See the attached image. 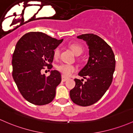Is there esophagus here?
Wrapping results in <instances>:
<instances>
[{
    "instance_id": "obj_1",
    "label": "esophagus",
    "mask_w": 133,
    "mask_h": 133,
    "mask_svg": "<svg viewBox=\"0 0 133 133\" xmlns=\"http://www.w3.org/2000/svg\"><path fill=\"white\" fill-rule=\"evenodd\" d=\"M68 78L65 77V76L62 75V81H63V82H64V81H67V80H68Z\"/></svg>"
}]
</instances>
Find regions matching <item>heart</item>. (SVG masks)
<instances>
[{
    "instance_id": "obj_1",
    "label": "heart",
    "mask_w": 133,
    "mask_h": 133,
    "mask_svg": "<svg viewBox=\"0 0 133 133\" xmlns=\"http://www.w3.org/2000/svg\"><path fill=\"white\" fill-rule=\"evenodd\" d=\"M69 48L71 50L74 52L76 55H79L83 53V48L80 45L77 43H72L69 45ZM60 55V49L59 47L55 48L54 50V57L55 59L59 57ZM56 69L59 71L61 73H62L65 76H69L74 72L76 71L77 68L75 65H71V64H68L61 63L58 64L56 66Z\"/></svg>"
}]
</instances>
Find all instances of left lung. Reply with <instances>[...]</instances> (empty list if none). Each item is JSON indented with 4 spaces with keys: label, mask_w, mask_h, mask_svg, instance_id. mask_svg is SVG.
Segmentation results:
<instances>
[{
    "label": "left lung",
    "mask_w": 133,
    "mask_h": 133,
    "mask_svg": "<svg viewBox=\"0 0 133 133\" xmlns=\"http://www.w3.org/2000/svg\"><path fill=\"white\" fill-rule=\"evenodd\" d=\"M87 42L89 59L78 75L86 79H74L76 85L70 91L71 100L78 105L86 107L97 102L110 87L116 67L112 48L97 35L88 33L77 36Z\"/></svg>",
    "instance_id": "obj_1"
}]
</instances>
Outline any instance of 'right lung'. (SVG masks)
<instances>
[{
  "label": "right lung",
  "mask_w": 133,
  "mask_h": 133,
  "mask_svg": "<svg viewBox=\"0 0 133 133\" xmlns=\"http://www.w3.org/2000/svg\"><path fill=\"white\" fill-rule=\"evenodd\" d=\"M42 32H30L17 42L12 55V77L19 91L28 102L37 105L50 103L61 81L59 71L42 74L44 67L52 69L54 50L62 43Z\"/></svg>",
  "instance_id": "1"
}]
</instances>
